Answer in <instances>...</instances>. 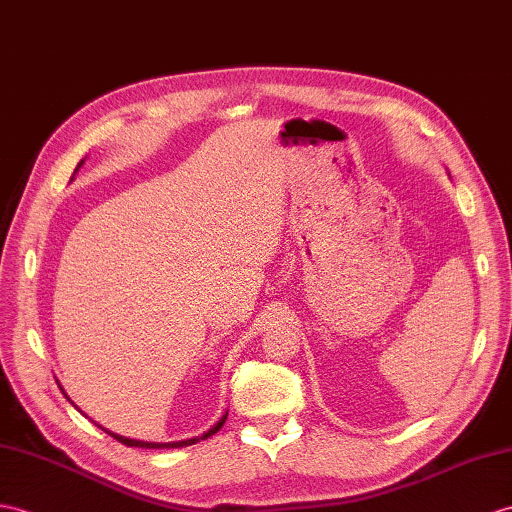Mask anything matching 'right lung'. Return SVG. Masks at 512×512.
Instances as JSON below:
<instances>
[{
    "mask_svg": "<svg viewBox=\"0 0 512 512\" xmlns=\"http://www.w3.org/2000/svg\"><path fill=\"white\" fill-rule=\"evenodd\" d=\"M82 165V162H80ZM78 165V167H80ZM78 171V169H76ZM226 419H228V413L223 415L213 428H210L208 432H204L202 436H195V439H186V441H173V443H147V441H134V439H126V436H119V434H115V432H108L112 439H117L119 443H123V445H128V447H145V450H165V447H184V445H195L197 441H204V439H208V436H213L215 432H219L221 430V426L223 423H226Z\"/></svg>",
    "mask_w": 512,
    "mask_h": 512,
    "instance_id": "obj_1",
    "label": "right lung"
}]
</instances>
